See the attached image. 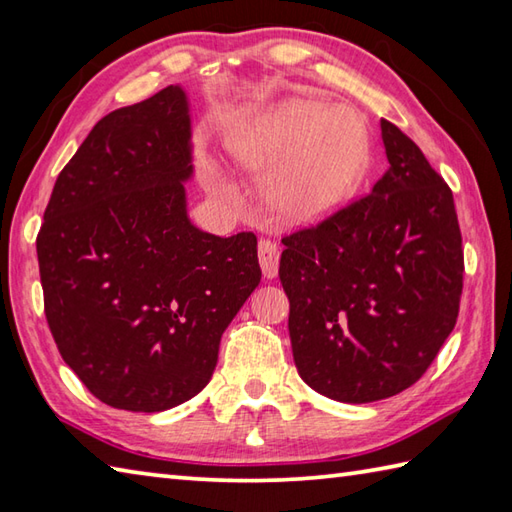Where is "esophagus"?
Masks as SVG:
<instances>
[{
  "instance_id": "esophagus-1",
  "label": "esophagus",
  "mask_w": 512,
  "mask_h": 512,
  "mask_svg": "<svg viewBox=\"0 0 512 512\" xmlns=\"http://www.w3.org/2000/svg\"><path fill=\"white\" fill-rule=\"evenodd\" d=\"M258 260H260V267H263L265 278H274L278 274V260H280L278 245L274 241H269V238H260Z\"/></svg>"
}]
</instances>
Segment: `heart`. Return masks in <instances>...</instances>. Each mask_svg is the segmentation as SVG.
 Here are the masks:
<instances>
[{"label": "heart", "instance_id": "heart-1", "mask_svg": "<svg viewBox=\"0 0 512 512\" xmlns=\"http://www.w3.org/2000/svg\"><path fill=\"white\" fill-rule=\"evenodd\" d=\"M252 168H276L267 201L285 221H309L333 210L367 161V134L347 108L298 101L271 112L238 145Z\"/></svg>", "mask_w": 512, "mask_h": 512}]
</instances>
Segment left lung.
Segmentation results:
<instances>
[{
    "instance_id": "left-lung-1",
    "label": "left lung",
    "mask_w": 512,
    "mask_h": 512,
    "mask_svg": "<svg viewBox=\"0 0 512 512\" xmlns=\"http://www.w3.org/2000/svg\"><path fill=\"white\" fill-rule=\"evenodd\" d=\"M389 170L369 194L283 236L280 283L298 375L364 404L422 378L453 331L464 249L451 187L382 119Z\"/></svg>"
}]
</instances>
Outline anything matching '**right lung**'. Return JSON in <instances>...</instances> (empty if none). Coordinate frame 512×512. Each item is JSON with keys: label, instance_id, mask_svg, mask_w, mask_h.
<instances>
[{"label": "right lung", "instance_id": "obj_1", "mask_svg": "<svg viewBox=\"0 0 512 512\" xmlns=\"http://www.w3.org/2000/svg\"><path fill=\"white\" fill-rule=\"evenodd\" d=\"M190 174L187 101L168 86L103 117L52 187L37 234L44 314L61 358L114 409L201 393L260 283L254 232L190 223Z\"/></svg>", "mask_w": 512, "mask_h": 512}]
</instances>
